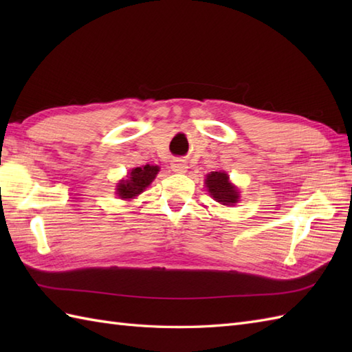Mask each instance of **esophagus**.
Returning <instances> with one entry per match:
<instances>
[{
	"mask_svg": "<svg viewBox=\"0 0 352 352\" xmlns=\"http://www.w3.org/2000/svg\"><path fill=\"white\" fill-rule=\"evenodd\" d=\"M170 169L177 172V174H184V172L188 170V163H186L182 159H175V160H172V163H170Z\"/></svg>",
	"mask_w": 352,
	"mask_h": 352,
	"instance_id": "esophagus-1",
	"label": "esophagus"
}]
</instances>
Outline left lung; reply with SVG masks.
Returning <instances> with one entry per match:
<instances>
[{"label": "left lung", "instance_id": "1", "mask_svg": "<svg viewBox=\"0 0 352 352\" xmlns=\"http://www.w3.org/2000/svg\"><path fill=\"white\" fill-rule=\"evenodd\" d=\"M206 188L210 197L222 206H234L239 201V190L230 183V177L226 172H210L206 177Z\"/></svg>", "mask_w": 352, "mask_h": 352}]
</instances>
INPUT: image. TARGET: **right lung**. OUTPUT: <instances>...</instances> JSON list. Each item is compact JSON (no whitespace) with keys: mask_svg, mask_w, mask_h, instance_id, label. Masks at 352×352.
<instances>
[{"mask_svg":"<svg viewBox=\"0 0 352 352\" xmlns=\"http://www.w3.org/2000/svg\"><path fill=\"white\" fill-rule=\"evenodd\" d=\"M157 172H159V166H149V164L131 169L125 180L118 183L116 195L121 199L136 198L153 183Z\"/></svg>","mask_w":352,"mask_h":352,"instance_id":"1","label":"right lung"}]
</instances>
